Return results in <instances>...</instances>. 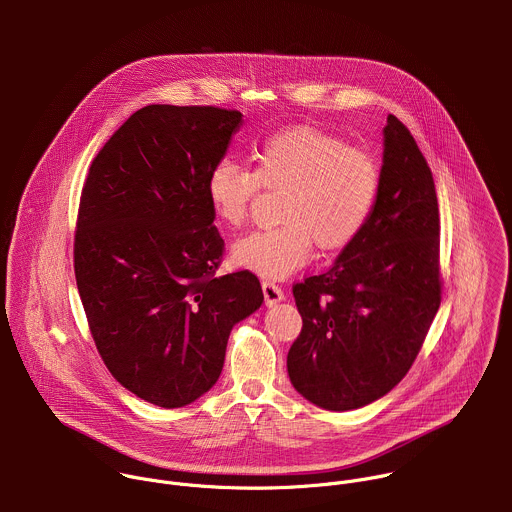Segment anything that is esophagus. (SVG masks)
Segmentation results:
<instances>
[{
	"label": "esophagus",
	"mask_w": 512,
	"mask_h": 512,
	"mask_svg": "<svg viewBox=\"0 0 512 512\" xmlns=\"http://www.w3.org/2000/svg\"><path fill=\"white\" fill-rule=\"evenodd\" d=\"M261 287H263V296H265V304L267 306H275L281 300H285V294H283V289L279 285H275L271 281H263Z\"/></svg>",
	"instance_id": "34e87169"
}]
</instances>
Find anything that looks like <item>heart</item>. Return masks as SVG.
Wrapping results in <instances>:
<instances>
[{
    "mask_svg": "<svg viewBox=\"0 0 512 512\" xmlns=\"http://www.w3.org/2000/svg\"><path fill=\"white\" fill-rule=\"evenodd\" d=\"M255 172L239 162H216L206 198L223 225L239 229L259 188L285 190L283 225L255 231L231 249L237 267L263 279H285L304 267L314 245L342 251L367 227L381 190L379 160L318 127H289L267 137L253 154Z\"/></svg>",
    "mask_w": 512,
    "mask_h": 512,
    "instance_id": "1",
    "label": "heart"
}]
</instances>
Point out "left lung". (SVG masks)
Masks as SVG:
<instances>
[{
    "label": "left lung",
    "mask_w": 512,
    "mask_h": 512,
    "mask_svg": "<svg viewBox=\"0 0 512 512\" xmlns=\"http://www.w3.org/2000/svg\"><path fill=\"white\" fill-rule=\"evenodd\" d=\"M302 332L287 352L294 389L328 411L387 395L411 369L442 302L440 208L409 129L387 117L377 206L334 265L294 285Z\"/></svg>",
    "instance_id": "left-lung-1"
}]
</instances>
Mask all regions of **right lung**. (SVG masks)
Returning a JSON list of instances; mask_svg holds the SVG:
<instances>
[{
    "mask_svg": "<svg viewBox=\"0 0 512 512\" xmlns=\"http://www.w3.org/2000/svg\"><path fill=\"white\" fill-rule=\"evenodd\" d=\"M243 115L148 105L91 164L75 275L97 350L139 399L184 407L221 377L237 322L263 304L251 271L216 277L223 239L206 198Z\"/></svg>",
    "mask_w": 512,
    "mask_h": 512,
    "instance_id": "obj_1",
    "label": "right lung"
}]
</instances>
